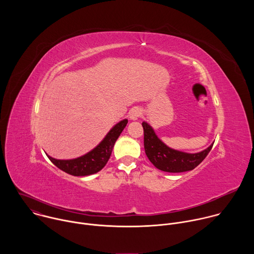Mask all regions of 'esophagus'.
Segmentation results:
<instances>
[{
    "mask_svg": "<svg viewBox=\"0 0 254 254\" xmlns=\"http://www.w3.org/2000/svg\"><path fill=\"white\" fill-rule=\"evenodd\" d=\"M140 115H141V113H140V111L139 110H137V108H134V110H132V111H130V113H129V117H130V119L131 120H137L139 117H140Z\"/></svg>",
    "mask_w": 254,
    "mask_h": 254,
    "instance_id": "34e87169",
    "label": "esophagus"
}]
</instances>
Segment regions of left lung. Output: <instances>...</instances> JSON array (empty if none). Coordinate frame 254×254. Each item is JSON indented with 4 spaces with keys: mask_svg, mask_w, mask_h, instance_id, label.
Masks as SVG:
<instances>
[{
    "mask_svg": "<svg viewBox=\"0 0 254 254\" xmlns=\"http://www.w3.org/2000/svg\"><path fill=\"white\" fill-rule=\"evenodd\" d=\"M143 127V147L151 163L159 170L168 173H182L195 169L207 157L213 144L197 154H187L170 149L156 135L154 129L147 124Z\"/></svg>",
    "mask_w": 254,
    "mask_h": 254,
    "instance_id": "obj_1",
    "label": "left lung"
}]
</instances>
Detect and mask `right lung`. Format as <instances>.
I'll list each match as a JSON object with an SVG mask.
<instances>
[{"mask_svg":"<svg viewBox=\"0 0 254 254\" xmlns=\"http://www.w3.org/2000/svg\"><path fill=\"white\" fill-rule=\"evenodd\" d=\"M127 120L120 122L104 139L88 154L74 160H56L48 156L49 160L63 172L72 176H88L100 171L110 160L116 140L124 130Z\"/></svg>","mask_w":254,"mask_h":254,"instance_id":"add662e5","label":"right lung"}]
</instances>
